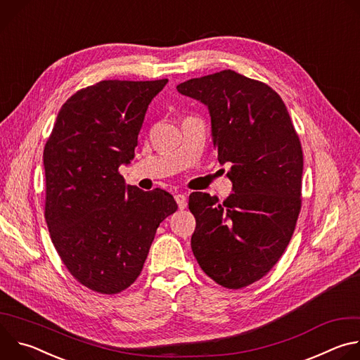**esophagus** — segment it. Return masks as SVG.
Here are the masks:
<instances>
[{
	"label": "esophagus",
	"mask_w": 360,
	"mask_h": 360,
	"mask_svg": "<svg viewBox=\"0 0 360 360\" xmlns=\"http://www.w3.org/2000/svg\"><path fill=\"white\" fill-rule=\"evenodd\" d=\"M175 200L178 203L179 210H185L186 208V196H185V193H176L175 195Z\"/></svg>",
	"instance_id": "1"
}]
</instances>
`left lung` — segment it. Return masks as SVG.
Wrapping results in <instances>:
<instances>
[{"label": "left lung", "mask_w": 360, "mask_h": 360, "mask_svg": "<svg viewBox=\"0 0 360 360\" xmlns=\"http://www.w3.org/2000/svg\"><path fill=\"white\" fill-rule=\"evenodd\" d=\"M176 89L208 107L218 161L231 162L233 185L222 203L203 192L189 195L196 221L191 248L211 279L240 289L276 265L293 235L302 208L299 135L276 91L232 70Z\"/></svg>", "instance_id": "obj_1"}]
</instances>
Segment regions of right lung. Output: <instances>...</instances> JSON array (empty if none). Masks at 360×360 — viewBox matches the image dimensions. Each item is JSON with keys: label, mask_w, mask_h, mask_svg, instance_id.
Returning <instances> with one entry per match:
<instances>
[{"label": "right lung", "mask_w": 360, "mask_h": 360, "mask_svg": "<svg viewBox=\"0 0 360 360\" xmlns=\"http://www.w3.org/2000/svg\"><path fill=\"white\" fill-rule=\"evenodd\" d=\"M168 79H107L61 107L44 148L45 222L70 274L115 295L141 275L160 224L178 210L172 195L127 186L118 172L135 155L149 102Z\"/></svg>", "instance_id": "add662e5"}]
</instances>
